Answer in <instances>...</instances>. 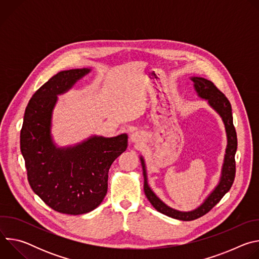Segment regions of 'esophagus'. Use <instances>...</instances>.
I'll use <instances>...</instances> for the list:
<instances>
[{"mask_svg":"<svg viewBox=\"0 0 259 259\" xmlns=\"http://www.w3.org/2000/svg\"><path fill=\"white\" fill-rule=\"evenodd\" d=\"M143 134L140 132V131H136L134 133L131 134L130 136V139L132 140V142H135V143H141V141L143 140Z\"/></svg>","mask_w":259,"mask_h":259,"instance_id":"34e87169","label":"esophagus"}]
</instances>
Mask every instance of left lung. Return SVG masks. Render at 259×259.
<instances>
[{
    "label": "left lung",
    "instance_id": "8db88e82",
    "mask_svg": "<svg viewBox=\"0 0 259 259\" xmlns=\"http://www.w3.org/2000/svg\"><path fill=\"white\" fill-rule=\"evenodd\" d=\"M192 80L195 83V89L198 92L199 96L208 100L209 104L221 116V118H223L226 125V130L228 134V147H227L223 173H221L219 184L199 208L190 212H180L165 205L150 189L149 184H147L144 162H143V159L140 158L142 168H143V176H144L143 190L146 198L149 199V201L157 211L169 217L183 220V221L195 220L205 215L231 190L235 180V175H236L235 155H236L237 145H238L237 133L233 123L232 105L228 97L214 85L213 82L207 79L195 77V78H192Z\"/></svg>",
    "mask_w": 259,
    "mask_h": 259
}]
</instances>
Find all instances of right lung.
<instances>
[{"label": "right lung", "instance_id": "add662e5", "mask_svg": "<svg viewBox=\"0 0 259 259\" xmlns=\"http://www.w3.org/2000/svg\"><path fill=\"white\" fill-rule=\"evenodd\" d=\"M90 69L58 72L30 98L20 131V150L31 190L53 210L69 215L88 213L107 192L108 170L126 151L128 136L91 137L67 149H56L50 135L56 95L68 90Z\"/></svg>", "mask_w": 259, "mask_h": 259}]
</instances>
